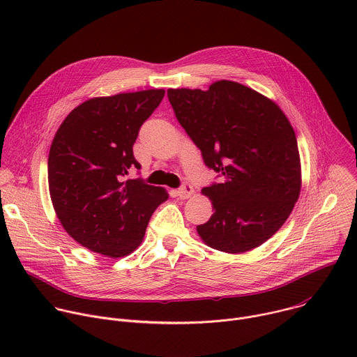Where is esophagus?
Wrapping results in <instances>:
<instances>
[{
    "instance_id": "34e87169",
    "label": "esophagus",
    "mask_w": 357,
    "mask_h": 357,
    "mask_svg": "<svg viewBox=\"0 0 357 357\" xmlns=\"http://www.w3.org/2000/svg\"><path fill=\"white\" fill-rule=\"evenodd\" d=\"M192 193H193V188H192V185H190L189 182L182 183V186L178 189V196H179V197H182V199H188V197H190V196H192Z\"/></svg>"
}]
</instances>
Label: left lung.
<instances>
[{"mask_svg": "<svg viewBox=\"0 0 357 357\" xmlns=\"http://www.w3.org/2000/svg\"><path fill=\"white\" fill-rule=\"evenodd\" d=\"M168 98L203 162L222 176L202 189L215 213L196 227L199 236L231 254L259 247L285 223L301 190L288 119L270 98L230 80L206 91L169 89Z\"/></svg>", "mask_w": 357, "mask_h": 357, "instance_id": "1", "label": "left lung"}]
</instances>
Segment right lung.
I'll use <instances>...</instances> for the list:
<instances>
[{
	"instance_id": "1",
	"label": "right lung",
	"mask_w": 357,
	"mask_h": 357,
	"mask_svg": "<svg viewBox=\"0 0 357 357\" xmlns=\"http://www.w3.org/2000/svg\"><path fill=\"white\" fill-rule=\"evenodd\" d=\"M165 90L90 98L61 124L47 158L49 192L65 230L83 247L124 257L141 243L154 211L168 199L141 178L132 145Z\"/></svg>"
}]
</instances>
